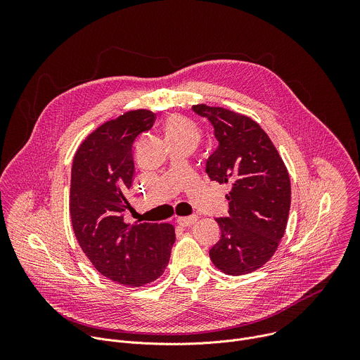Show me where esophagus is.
Wrapping results in <instances>:
<instances>
[{"instance_id": "obj_1", "label": "esophagus", "mask_w": 360, "mask_h": 360, "mask_svg": "<svg viewBox=\"0 0 360 360\" xmlns=\"http://www.w3.org/2000/svg\"><path fill=\"white\" fill-rule=\"evenodd\" d=\"M198 221V217L196 215H189V217H179L176 219V222L181 225V226H191L192 224H195Z\"/></svg>"}]
</instances>
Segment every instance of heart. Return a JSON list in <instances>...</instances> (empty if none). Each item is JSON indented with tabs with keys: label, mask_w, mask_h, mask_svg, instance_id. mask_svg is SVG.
<instances>
[{
	"label": "heart",
	"mask_w": 360,
	"mask_h": 360,
	"mask_svg": "<svg viewBox=\"0 0 360 360\" xmlns=\"http://www.w3.org/2000/svg\"><path fill=\"white\" fill-rule=\"evenodd\" d=\"M164 129L168 141H198V127L182 115H169L164 121Z\"/></svg>",
	"instance_id": "1"
}]
</instances>
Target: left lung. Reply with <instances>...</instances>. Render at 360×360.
Listing matches in <instances>:
<instances>
[{"mask_svg":"<svg viewBox=\"0 0 360 360\" xmlns=\"http://www.w3.org/2000/svg\"><path fill=\"white\" fill-rule=\"evenodd\" d=\"M214 128L218 148L207 161L212 181L229 184L228 217L217 218L219 240L210 249L226 275H245L265 265L282 239L290 208L288 169L266 132L249 117L224 108L193 105Z\"/></svg>","mask_w":360,"mask_h":360,"instance_id":"8db88e82","label":"left lung"}]
</instances>
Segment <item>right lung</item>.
I'll use <instances>...</instances> for the list:
<instances>
[{
    "instance_id": "right-lung-1",
    "label": "right lung",
    "mask_w": 360,
    "mask_h": 360,
    "mask_svg": "<svg viewBox=\"0 0 360 360\" xmlns=\"http://www.w3.org/2000/svg\"><path fill=\"white\" fill-rule=\"evenodd\" d=\"M153 121L155 114L136 110L101 125L81 143L71 169L70 212L78 243L101 275L127 286L160 278L175 242L169 224L124 222L134 142Z\"/></svg>"
}]
</instances>
